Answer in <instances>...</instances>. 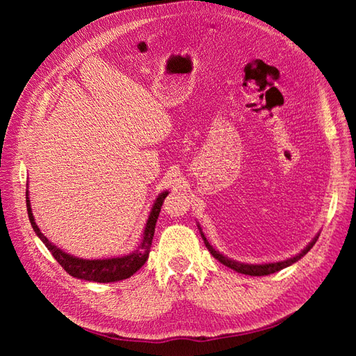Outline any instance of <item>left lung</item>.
<instances>
[{
    "label": "left lung",
    "instance_id": "obj_1",
    "mask_svg": "<svg viewBox=\"0 0 356 356\" xmlns=\"http://www.w3.org/2000/svg\"><path fill=\"white\" fill-rule=\"evenodd\" d=\"M196 222H197V221H196ZM197 229H199V232H200V236H202V239H203L204 245H207L208 251L212 254V257L215 258V260H218L221 264L233 268L234 272L242 273V275H250V276H266V275H272V273H276V272H279V270H282V268H285V267H289L291 264L297 263V261L300 260V258H303V257L312 250V246L315 245L316 239L319 238V233H318V234L315 236V238L312 239V241L306 245V248H303V250H301L298 254L286 258V260L273 261V263L251 264V263L236 261V260H233V258H229L227 255H224L222 252H220L218 250H215V248H213V246L209 243V241L207 239V236H204V233L202 232V227H200L199 222H197Z\"/></svg>",
    "mask_w": 356,
    "mask_h": 356
}]
</instances>
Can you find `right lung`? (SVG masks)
Returning a JSON list of instances; mask_svg holds the SVG:
<instances>
[{
    "mask_svg": "<svg viewBox=\"0 0 356 356\" xmlns=\"http://www.w3.org/2000/svg\"><path fill=\"white\" fill-rule=\"evenodd\" d=\"M168 195H169L168 190L161 191L160 195L156 197L154 203L152 204V211H149V213H148V218L145 221L144 230H143L141 242H139L135 251H132L131 254H126V255L110 257V258H95V260L80 258V257H75L65 251H62L60 248H58L55 243L50 242L46 236L41 233L40 227L35 222L34 213H32L28 184H26V209H28V217H29L31 225H32V229H34L35 234L38 236L40 241L46 245V248L51 252V255L55 257V260L63 268H65L67 273H70L72 277L83 279V281L108 284V282H117V281H123V279L131 277L148 260L149 248H152L153 236H154L156 222L159 218L161 204H163V200Z\"/></svg>",
    "mask_w": 356,
    "mask_h": 356,
    "instance_id": "add662e5",
    "label": "right lung"
}]
</instances>
